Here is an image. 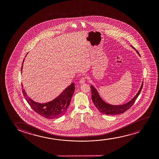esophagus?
I'll use <instances>...</instances> for the list:
<instances>
[{
	"instance_id": "esophagus-1",
	"label": "esophagus",
	"mask_w": 159,
	"mask_h": 159,
	"mask_svg": "<svg viewBox=\"0 0 159 159\" xmlns=\"http://www.w3.org/2000/svg\"><path fill=\"white\" fill-rule=\"evenodd\" d=\"M86 78L85 76H83L80 79V84H84L85 83V81H86Z\"/></svg>"
}]
</instances>
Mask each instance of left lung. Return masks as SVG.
Masks as SVG:
<instances>
[{
	"label": "left lung",
	"instance_id": "left-lung-1",
	"mask_svg": "<svg viewBox=\"0 0 159 159\" xmlns=\"http://www.w3.org/2000/svg\"><path fill=\"white\" fill-rule=\"evenodd\" d=\"M132 47L134 49H135L133 46H132ZM137 52L139 54V52H138L137 51ZM143 85V82L141 86L139 89V91L138 92V93L134 97V98L132 99L130 102H127L125 104L122 105H112L108 104L104 102L100 98L97 89L92 85H91V89L92 100L93 101L94 104L95 105V106L98 110L100 111L101 113H103V114L115 115H118L120 113H124L128 109H130L131 107H132V105L134 104L138 96H139L140 92L141 91Z\"/></svg>",
	"mask_w": 159,
	"mask_h": 159
}]
</instances>
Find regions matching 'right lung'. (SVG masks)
Segmentation results:
<instances>
[{
    "label": "right lung",
    "mask_w": 159,
    "mask_h": 159,
    "mask_svg": "<svg viewBox=\"0 0 159 159\" xmlns=\"http://www.w3.org/2000/svg\"><path fill=\"white\" fill-rule=\"evenodd\" d=\"M24 61V59L22 62L21 70ZM22 89L24 98L34 111L43 117L52 119L60 117L66 112L74 94L75 86L74 83H72L55 99L43 104L33 101L28 96L24 89L22 88Z\"/></svg>",
    "instance_id": "right-lung-1"
}]
</instances>
